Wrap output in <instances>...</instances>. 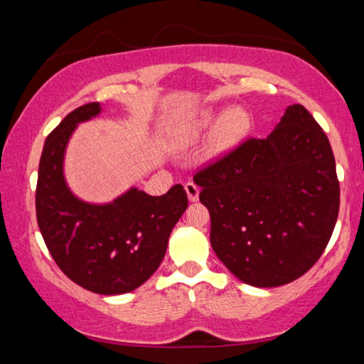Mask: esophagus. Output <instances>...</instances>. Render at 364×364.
Masks as SVG:
<instances>
[{"label":"esophagus","instance_id":"esophagus-1","mask_svg":"<svg viewBox=\"0 0 364 364\" xmlns=\"http://www.w3.org/2000/svg\"><path fill=\"white\" fill-rule=\"evenodd\" d=\"M184 189H186V194H188L191 202H196L197 199H199L200 191H199V186H197L196 183H193V181L186 183V184H184Z\"/></svg>","mask_w":364,"mask_h":364}]
</instances>
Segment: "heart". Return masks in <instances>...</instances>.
<instances>
[{
    "label": "heart",
    "instance_id": "heart-1",
    "mask_svg": "<svg viewBox=\"0 0 364 364\" xmlns=\"http://www.w3.org/2000/svg\"><path fill=\"white\" fill-rule=\"evenodd\" d=\"M218 119L213 132V149L223 152L241 139L249 128V119L241 109H230L220 117L213 110H202L200 114L193 115L191 119L184 120L175 130V139L181 144L194 143L202 134L210 130Z\"/></svg>",
    "mask_w": 364,
    "mask_h": 364
}]
</instances>
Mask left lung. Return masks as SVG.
<instances>
[{
    "label": "left lung",
    "instance_id": "1",
    "mask_svg": "<svg viewBox=\"0 0 364 364\" xmlns=\"http://www.w3.org/2000/svg\"><path fill=\"white\" fill-rule=\"evenodd\" d=\"M210 212V244L245 284L305 274L334 231L341 188L329 139L294 104L264 139L249 138L194 175Z\"/></svg>",
    "mask_w": 364,
    "mask_h": 364
}]
</instances>
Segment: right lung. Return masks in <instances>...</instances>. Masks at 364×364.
I'll list each match as a JSON object with an SVG mask.
<instances>
[{
	"label": "right lung",
	"mask_w": 364,
	"mask_h": 364,
	"mask_svg": "<svg viewBox=\"0 0 364 364\" xmlns=\"http://www.w3.org/2000/svg\"><path fill=\"white\" fill-rule=\"evenodd\" d=\"M100 114V102L85 104L49 133L35 205L46 247L67 278L86 291L117 295L144 284L159 268L188 196L181 184L157 197L132 188L109 204L73 196L64 178L65 147L78 123Z\"/></svg>",
	"instance_id": "1"
}]
</instances>
